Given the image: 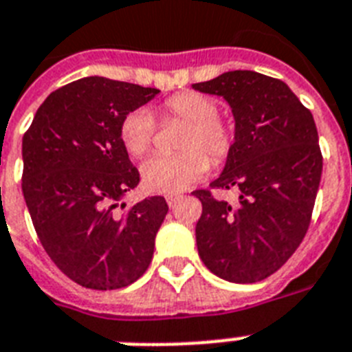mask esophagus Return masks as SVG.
I'll list each match as a JSON object with an SVG mask.
<instances>
[{
  "instance_id": "34e87169",
  "label": "esophagus",
  "mask_w": 352,
  "mask_h": 352,
  "mask_svg": "<svg viewBox=\"0 0 352 352\" xmlns=\"http://www.w3.org/2000/svg\"><path fill=\"white\" fill-rule=\"evenodd\" d=\"M179 199H181V195H179V193H168V195H166L168 206H170V208H171V206H175Z\"/></svg>"
}]
</instances>
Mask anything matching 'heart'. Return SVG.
Returning <instances> with one entry per match:
<instances>
[{
	"label": "heart",
	"mask_w": 352,
	"mask_h": 352,
	"mask_svg": "<svg viewBox=\"0 0 352 352\" xmlns=\"http://www.w3.org/2000/svg\"><path fill=\"white\" fill-rule=\"evenodd\" d=\"M161 119L181 121L173 155H155L141 168L142 184L153 193H177L190 188L208 173L210 159L222 162L231 153L235 135L226 121L219 117V104L199 92H179L162 102ZM122 146L133 157L144 155L155 137V121L146 110L130 111L119 128Z\"/></svg>",
	"instance_id": "heart-1"
}]
</instances>
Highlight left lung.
<instances>
[{
	"label": "left lung",
	"mask_w": 352,
	"mask_h": 352,
	"mask_svg": "<svg viewBox=\"0 0 352 352\" xmlns=\"http://www.w3.org/2000/svg\"><path fill=\"white\" fill-rule=\"evenodd\" d=\"M224 97L235 117V142L211 189L239 191V208L197 190L202 215L195 236L217 276L253 284L273 275L304 241L322 177V151L311 111L284 81L233 70L195 82Z\"/></svg>",
	"instance_id": "8db88e82"
}]
</instances>
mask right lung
<instances>
[{
    "label": "right lung",
    "instance_id": "1",
    "mask_svg": "<svg viewBox=\"0 0 352 352\" xmlns=\"http://www.w3.org/2000/svg\"><path fill=\"white\" fill-rule=\"evenodd\" d=\"M159 94L107 77H82L45 99L23 135V197L48 256L88 289L133 284L153 256L164 197L119 204L139 184L119 128Z\"/></svg>",
    "mask_w": 352,
    "mask_h": 352
}]
</instances>
